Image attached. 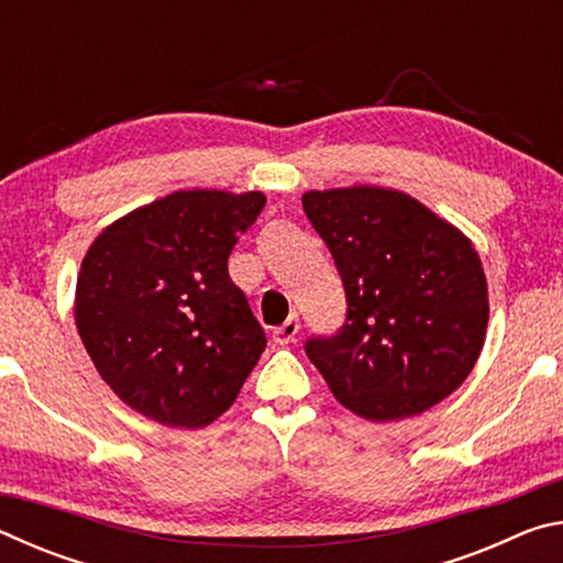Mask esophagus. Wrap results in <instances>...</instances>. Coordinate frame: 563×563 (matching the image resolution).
I'll list each match as a JSON object with an SVG mask.
<instances>
[{
  "label": "esophagus",
  "instance_id": "esophagus-1",
  "mask_svg": "<svg viewBox=\"0 0 563 563\" xmlns=\"http://www.w3.org/2000/svg\"><path fill=\"white\" fill-rule=\"evenodd\" d=\"M298 330H300L298 316H290L280 328L273 330V342L275 345H288V342H292L295 335H298Z\"/></svg>",
  "mask_w": 563,
  "mask_h": 563
}]
</instances>
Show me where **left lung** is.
<instances>
[{"label":"left lung","instance_id":"8db88e82","mask_svg":"<svg viewBox=\"0 0 563 563\" xmlns=\"http://www.w3.org/2000/svg\"><path fill=\"white\" fill-rule=\"evenodd\" d=\"M302 211L347 298L345 325L305 342L330 393L375 422L442 402L487 335V278L470 238L393 188L308 190Z\"/></svg>","mask_w":563,"mask_h":563}]
</instances>
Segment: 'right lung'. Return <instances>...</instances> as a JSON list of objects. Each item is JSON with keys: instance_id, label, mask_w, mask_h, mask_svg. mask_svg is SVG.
Segmentation results:
<instances>
[{"instance_id": "obj_1", "label": "right lung", "mask_w": 563, "mask_h": 563, "mask_svg": "<svg viewBox=\"0 0 563 563\" xmlns=\"http://www.w3.org/2000/svg\"><path fill=\"white\" fill-rule=\"evenodd\" d=\"M261 190H176L103 228L76 280V330L123 405L166 427L211 424L235 402L265 332L228 255Z\"/></svg>"}]
</instances>
